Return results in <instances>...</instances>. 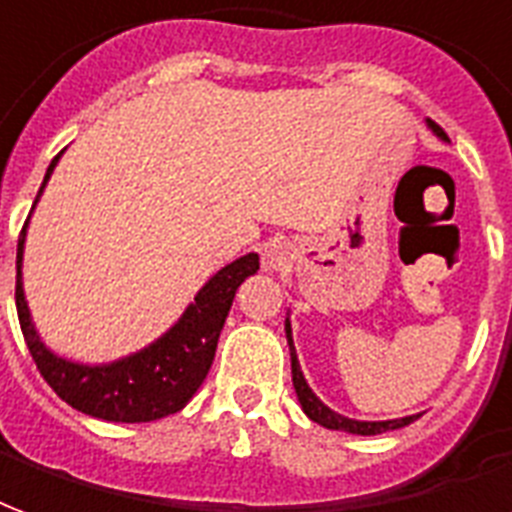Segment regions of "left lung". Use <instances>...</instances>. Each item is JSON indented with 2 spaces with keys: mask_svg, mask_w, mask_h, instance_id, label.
I'll list each match as a JSON object with an SVG mask.
<instances>
[{
  "mask_svg": "<svg viewBox=\"0 0 512 512\" xmlns=\"http://www.w3.org/2000/svg\"><path fill=\"white\" fill-rule=\"evenodd\" d=\"M429 127L437 132L439 138H448L445 130L429 121ZM287 331V342H290V361H293V385H295V393H298V401H301V407L314 423H320L325 429H333V431H347V434H363V437H369V434H382V431H391V429H401V426H410L412 420L418 418V415H410V418H399V420H350L339 415V412H333L325 407L323 401L317 399L312 393V388L306 385L304 380V372H301V366H298V358H295V347H293V331H290V323L285 325Z\"/></svg>",
  "mask_w": 512,
  "mask_h": 512,
  "instance_id": "obj_1",
  "label": "left lung"
}]
</instances>
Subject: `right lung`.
Masks as SVG:
<instances>
[{
    "label": "right lung",
    "instance_id": "right-lung-1",
    "mask_svg": "<svg viewBox=\"0 0 512 512\" xmlns=\"http://www.w3.org/2000/svg\"><path fill=\"white\" fill-rule=\"evenodd\" d=\"M56 162L59 154L45 170L43 187L51 179ZM43 187L37 198L43 195ZM24 236L26 225L18 236V255H15V306H18V323L24 331L26 347L32 352L43 380L54 388L59 399L78 412L113 423H149L165 418L179 412L195 396L214 363L219 331L233 306L236 290L246 276H252L260 268V257L255 252L238 257L236 263H230L208 279L206 287L187 306V312L181 314L179 323L162 339L116 363L83 366V363L56 358L34 331L24 285H21Z\"/></svg>",
    "mask_w": 512,
    "mask_h": 512
}]
</instances>
